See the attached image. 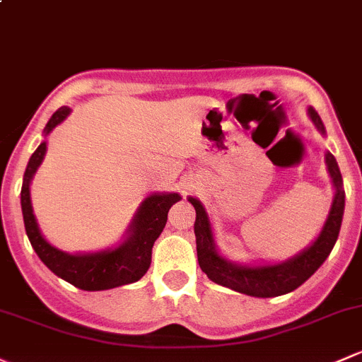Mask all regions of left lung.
Listing matches in <instances>:
<instances>
[{"mask_svg":"<svg viewBox=\"0 0 362 362\" xmlns=\"http://www.w3.org/2000/svg\"><path fill=\"white\" fill-rule=\"evenodd\" d=\"M307 116L310 117L317 132L321 135H326L325 124L314 107L307 109ZM325 161L328 166L329 177H332L334 196L328 216L322 223V229L305 250L288 260L276 262V264H238V262H230L229 258L223 257L215 243L210 216L204 210L203 203L197 197H187L189 203L196 210L194 234H196L197 262H199L201 271L220 286L230 288L243 295L257 296V298L286 295V293L302 286L332 253L338 239V232H340L341 218H344L345 191L340 168H338V163L332 152H326Z\"/></svg>","mask_w":362,"mask_h":362,"instance_id":"8db88e82","label":"left lung"}]
</instances>
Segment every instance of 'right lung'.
Returning <instances> with one entry per match:
<instances>
[{"mask_svg": "<svg viewBox=\"0 0 362 362\" xmlns=\"http://www.w3.org/2000/svg\"><path fill=\"white\" fill-rule=\"evenodd\" d=\"M71 114L69 107H60L43 130L45 140L30 156L24 180H22L21 206L28 238L40 260L60 279L85 291H102L111 288L132 284L147 272L151 265V255L154 241L159 238L168 220V211L177 201L178 192H154L140 203L139 210L132 218L123 241L112 248H105L91 253H66L55 248L45 239L37 226L36 215L30 203V182L34 173L43 163L47 154V136L57 124L62 123Z\"/></svg>", "mask_w": 362, "mask_h": 362, "instance_id": "1", "label": "right lung"}]
</instances>
